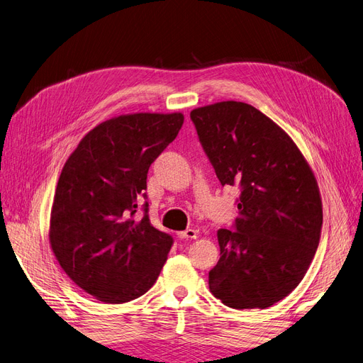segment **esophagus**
Segmentation results:
<instances>
[{
    "label": "esophagus",
    "mask_w": 363,
    "mask_h": 363,
    "mask_svg": "<svg viewBox=\"0 0 363 363\" xmlns=\"http://www.w3.org/2000/svg\"><path fill=\"white\" fill-rule=\"evenodd\" d=\"M178 236H179L181 239H196V238H197V232H196L194 229H186V230H184V232H179Z\"/></svg>",
    "instance_id": "obj_1"
}]
</instances>
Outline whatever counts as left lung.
<instances>
[{
	"label": "left lung",
	"mask_w": 363,
	"mask_h": 363,
	"mask_svg": "<svg viewBox=\"0 0 363 363\" xmlns=\"http://www.w3.org/2000/svg\"><path fill=\"white\" fill-rule=\"evenodd\" d=\"M190 118L221 185L240 190L239 217L218 230L209 290L235 310H263L296 289L314 259L323 224L314 173L289 134L247 103L199 107Z\"/></svg>",
	"instance_id": "1"
}]
</instances>
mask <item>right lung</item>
I'll return each instance as SVG.
<instances>
[{
    "label": "right lung",
    "mask_w": 363,
    "mask_h": 363,
    "mask_svg": "<svg viewBox=\"0 0 363 363\" xmlns=\"http://www.w3.org/2000/svg\"><path fill=\"white\" fill-rule=\"evenodd\" d=\"M182 124V113L109 119L80 140L62 167L50 212V247L74 284L101 302L138 299L167 259L173 238L151 224L145 190L150 166Z\"/></svg>",
    "instance_id": "add662e5"
}]
</instances>
